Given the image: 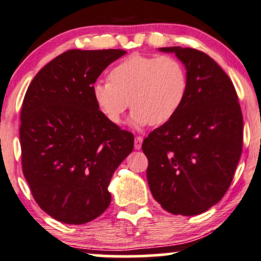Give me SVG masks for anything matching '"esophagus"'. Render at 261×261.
<instances>
[{
	"label": "esophagus",
	"instance_id": "1",
	"mask_svg": "<svg viewBox=\"0 0 261 261\" xmlns=\"http://www.w3.org/2000/svg\"><path fill=\"white\" fill-rule=\"evenodd\" d=\"M141 144H143V138L140 136L136 137V139H134V147H136V150L141 149Z\"/></svg>",
	"mask_w": 261,
	"mask_h": 261
}]
</instances>
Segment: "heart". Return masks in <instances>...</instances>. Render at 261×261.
<instances>
[{"label": "heart", "mask_w": 261, "mask_h": 261, "mask_svg": "<svg viewBox=\"0 0 261 261\" xmlns=\"http://www.w3.org/2000/svg\"><path fill=\"white\" fill-rule=\"evenodd\" d=\"M188 89V72L178 58L132 54L112 67L109 81L93 85L92 94L102 115L116 124L132 104L130 122L140 128L173 120Z\"/></svg>", "instance_id": "1"}]
</instances>
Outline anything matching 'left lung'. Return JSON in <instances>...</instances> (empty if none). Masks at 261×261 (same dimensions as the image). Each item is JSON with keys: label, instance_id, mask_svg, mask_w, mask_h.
<instances>
[{"label": "left lung", "instance_id": "8db88e82", "mask_svg": "<svg viewBox=\"0 0 261 261\" xmlns=\"http://www.w3.org/2000/svg\"><path fill=\"white\" fill-rule=\"evenodd\" d=\"M186 67L188 95L173 120L143 141L151 194L172 214L197 215L230 188L243 145V117L230 77L207 54L166 47Z\"/></svg>", "mask_w": 261, "mask_h": 261}]
</instances>
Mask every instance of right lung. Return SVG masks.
<instances>
[{"label":"right lung","mask_w":261,"mask_h":261,"mask_svg":"<svg viewBox=\"0 0 261 261\" xmlns=\"http://www.w3.org/2000/svg\"><path fill=\"white\" fill-rule=\"evenodd\" d=\"M123 49H70L34 77L20 112L21 167L42 211L65 224L94 220L134 137L102 115L92 87Z\"/></svg>","instance_id":"1"}]
</instances>
